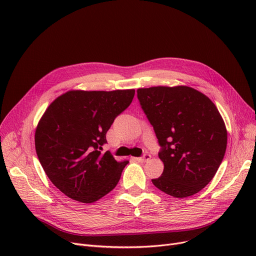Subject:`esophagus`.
I'll return each mask as SVG.
<instances>
[{"label":"esophagus","mask_w":256,"mask_h":256,"mask_svg":"<svg viewBox=\"0 0 256 256\" xmlns=\"http://www.w3.org/2000/svg\"><path fill=\"white\" fill-rule=\"evenodd\" d=\"M150 158H152V156L147 154L141 158H134V160H137V162H147V160H150Z\"/></svg>","instance_id":"1"}]
</instances>
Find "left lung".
<instances>
[{
    "label": "left lung",
    "mask_w": 256,
    "mask_h": 256,
    "mask_svg": "<svg viewBox=\"0 0 256 256\" xmlns=\"http://www.w3.org/2000/svg\"><path fill=\"white\" fill-rule=\"evenodd\" d=\"M138 100L162 150V176L152 180L176 198L192 196L212 180L224 158L227 130L214 104L188 86L139 88Z\"/></svg>",
    "instance_id": "left-lung-1"
}]
</instances>
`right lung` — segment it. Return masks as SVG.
Wrapping results in <instances>:
<instances>
[{"label": "right lung", "instance_id": "obj_1", "mask_svg": "<svg viewBox=\"0 0 256 256\" xmlns=\"http://www.w3.org/2000/svg\"><path fill=\"white\" fill-rule=\"evenodd\" d=\"M135 89L70 90L40 118L35 150L48 178L74 200L93 204L118 184L128 160L102 154L114 119L130 104Z\"/></svg>", "mask_w": 256, "mask_h": 256}]
</instances>
